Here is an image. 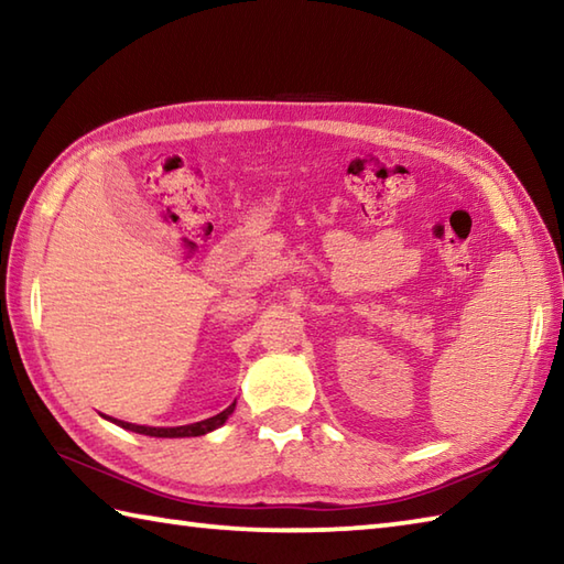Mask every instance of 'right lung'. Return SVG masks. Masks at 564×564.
Masks as SVG:
<instances>
[{
    "label": "right lung",
    "instance_id": "add662e5",
    "mask_svg": "<svg viewBox=\"0 0 564 564\" xmlns=\"http://www.w3.org/2000/svg\"><path fill=\"white\" fill-rule=\"evenodd\" d=\"M235 412V402L227 406V410H223L220 414H215L210 419H203V422H196V424H186V426H140V424H130V422H121V419H113L109 416V422L123 426L128 431H135V434H142V436H154V438H186V436H203L208 434V431L218 429L227 422V416H230Z\"/></svg>",
    "mask_w": 564,
    "mask_h": 564
}]
</instances>
